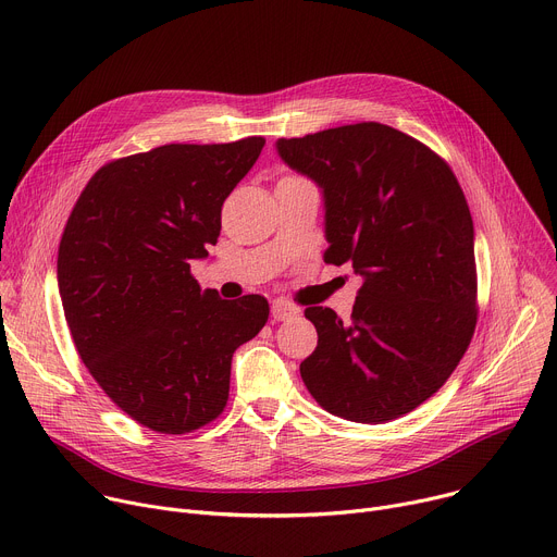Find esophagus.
<instances>
[{
	"label": "esophagus",
	"instance_id": "34e87169",
	"mask_svg": "<svg viewBox=\"0 0 557 557\" xmlns=\"http://www.w3.org/2000/svg\"><path fill=\"white\" fill-rule=\"evenodd\" d=\"M271 313H273V320H277V322H284V320H290V318H295L299 311H297V307H295V305H290L288 299H273V305H271Z\"/></svg>",
	"mask_w": 557,
	"mask_h": 557
}]
</instances>
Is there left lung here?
<instances>
[{
    "instance_id": "left-lung-1",
    "label": "left lung",
    "mask_w": 557,
    "mask_h": 557,
    "mask_svg": "<svg viewBox=\"0 0 557 557\" xmlns=\"http://www.w3.org/2000/svg\"><path fill=\"white\" fill-rule=\"evenodd\" d=\"M322 188L324 262L362 275L350 322L309 307L318 346L301 380L329 413L382 424L418 409L460 364L478 322L475 233L448 164L377 122L277 139Z\"/></svg>"
}]
</instances>
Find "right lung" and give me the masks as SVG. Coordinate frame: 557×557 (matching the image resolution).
I'll return each instance as SVG.
<instances>
[{
    "label": "right lung",
    "mask_w": 557,
    "mask_h": 557,
    "mask_svg": "<svg viewBox=\"0 0 557 557\" xmlns=\"http://www.w3.org/2000/svg\"><path fill=\"white\" fill-rule=\"evenodd\" d=\"M264 137L166 144L99 169L58 252L64 315L95 382L141 426L182 435L226 407L233 352L269 320L262 295L201 290L222 205Z\"/></svg>",
    "instance_id": "obj_1"
}]
</instances>
